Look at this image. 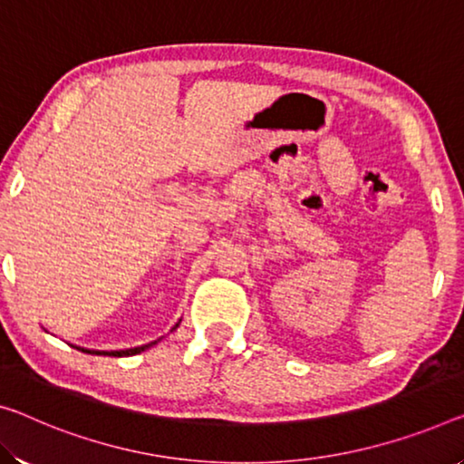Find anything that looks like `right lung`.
<instances>
[{
  "label": "right lung",
  "mask_w": 464,
  "mask_h": 464,
  "mask_svg": "<svg viewBox=\"0 0 464 464\" xmlns=\"http://www.w3.org/2000/svg\"><path fill=\"white\" fill-rule=\"evenodd\" d=\"M155 342H151V344H145V346H137V348H128V351H111V353H99V351H84V348H78V351H82V353H89V354H110V356H130V354H139V353H142L145 351V348H149V346H153Z\"/></svg>",
  "instance_id": "obj_1"
}]
</instances>
